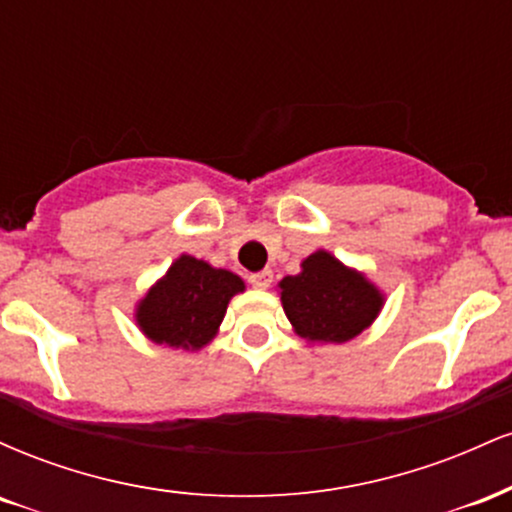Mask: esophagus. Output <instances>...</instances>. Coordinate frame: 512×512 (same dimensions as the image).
I'll list each match as a JSON object with an SVG mask.
<instances>
[{"label":"esophagus","mask_w":512,"mask_h":512,"mask_svg":"<svg viewBox=\"0 0 512 512\" xmlns=\"http://www.w3.org/2000/svg\"><path fill=\"white\" fill-rule=\"evenodd\" d=\"M272 269H262V272H255L250 274V284L255 286V289H269V284H272Z\"/></svg>","instance_id":"esophagus-1"}]
</instances>
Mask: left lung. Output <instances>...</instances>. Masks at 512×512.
<instances>
[{
	"instance_id": "1",
	"label": "left lung",
	"mask_w": 512,
	"mask_h": 512,
	"mask_svg": "<svg viewBox=\"0 0 512 512\" xmlns=\"http://www.w3.org/2000/svg\"><path fill=\"white\" fill-rule=\"evenodd\" d=\"M281 305L298 337L344 344L373 325L385 296L356 269L327 250L301 262V272L279 281Z\"/></svg>"
}]
</instances>
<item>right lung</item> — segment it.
Wrapping results in <instances>:
<instances>
[{"instance_id": "add662e5", "label": "right lung", "mask_w": 512, "mask_h": 512, "mask_svg": "<svg viewBox=\"0 0 512 512\" xmlns=\"http://www.w3.org/2000/svg\"><path fill=\"white\" fill-rule=\"evenodd\" d=\"M243 279L192 255H180L137 305V325L151 342L197 351L219 332Z\"/></svg>"}]
</instances>
